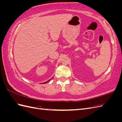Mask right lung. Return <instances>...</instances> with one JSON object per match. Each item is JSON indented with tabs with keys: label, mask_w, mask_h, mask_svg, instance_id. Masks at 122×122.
Returning <instances> with one entry per match:
<instances>
[{
	"label": "right lung",
	"mask_w": 122,
	"mask_h": 122,
	"mask_svg": "<svg viewBox=\"0 0 122 122\" xmlns=\"http://www.w3.org/2000/svg\"><path fill=\"white\" fill-rule=\"evenodd\" d=\"M51 79H52V78H51V79H50V80H48V81H46V82H44V83H47V82H48V81H50V80H51Z\"/></svg>",
	"instance_id": "1"
}]
</instances>
